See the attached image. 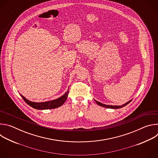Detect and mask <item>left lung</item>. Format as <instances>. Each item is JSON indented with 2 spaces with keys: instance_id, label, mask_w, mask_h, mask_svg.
I'll return each mask as SVG.
<instances>
[{
  "instance_id": "1",
  "label": "left lung",
  "mask_w": 158,
  "mask_h": 158,
  "mask_svg": "<svg viewBox=\"0 0 158 158\" xmlns=\"http://www.w3.org/2000/svg\"><path fill=\"white\" fill-rule=\"evenodd\" d=\"M95 101H96V102L98 105H99V106H102V107H104L110 108V109H119V108H121V107H124L125 106H126L127 104H128L131 101V100L129 101V102H126V104L122 105V106H110V105H106V104H102V103H101V102H98V101H96V100H95Z\"/></svg>"
}]
</instances>
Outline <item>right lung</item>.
Returning a JSON list of instances; mask_svg holds the SVG:
<instances>
[{"mask_svg": "<svg viewBox=\"0 0 158 158\" xmlns=\"http://www.w3.org/2000/svg\"><path fill=\"white\" fill-rule=\"evenodd\" d=\"M69 94V91H67L64 95H63L62 96H61L60 98L55 99V100H52V101H47V102H32L30 101L29 100H27V99H26L23 96H22V99L24 100V101L30 106H31L32 107L36 109H40V110H43V109H55L57 107H59L60 106H61L66 101L67 96H68Z\"/></svg>", "mask_w": 158, "mask_h": 158, "instance_id": "obj_1", "label": "right lung"}]
</instances>
